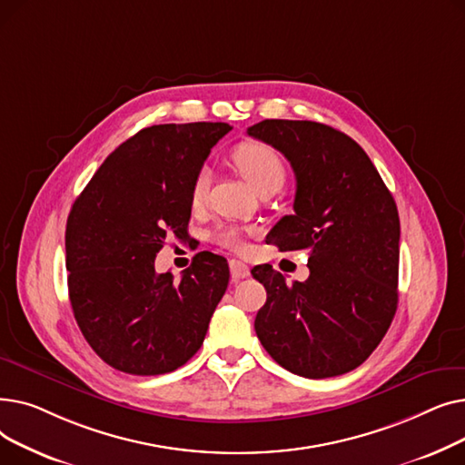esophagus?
Masks as SVG:
<instances>
[{
    "label": "esophagus",
    "mask_w": 465,
    "mask_h": 465,
    "mask_svg": "<svg viewBox=\"0 0 465 465\" xmlns=\"http://www.w3.org/2000/svg\"><path fill=\"white\" fill-rule=\"evenodd\" d=\"M230 272H232V279L233 281H239V279H247L251 275V270L249 265H245L239 260H232L230 262Z\"/></svg>",
    "instance_id": "obj_1"
}]
</instances>
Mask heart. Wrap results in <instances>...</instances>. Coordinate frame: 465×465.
<instances>
[{"label":"heart","mask_w":465,"mask_h":465,"mask_svg":"<svg viewBox=\"0 0 465 465\" xmlns=\"http://www.w3.org/2000/svg\"><path fill=\"white\" fill-rule=\"evenodd\" d=\"M232 160L235 167L239 169V173L245 177L249 186L260 195L265 192H277L286 181V165L281 160V156L263 143H241L235 146V151L232 153ZM209 171L202 169L198 175H195L190 190V202L192 205L198 207L203 200L205 193L209 190ZM213 239L218 242L220 247L230 249L233 252H242L245 251V237H242L241 228L237 226H220Z\"/></svg>","instance_id":"1"}]
</instances>
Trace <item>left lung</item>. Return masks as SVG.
Instances as JSON below:
<instances>
[{"label":"left lung","instance_id":"obj_1","mask_svg":"<svg viewBox=\"0 0 465 465\" xmlns=\"http://www.w3.org/2000/svg\"><path fill=\"white\" fill-rule=\"evenodd\" d=\"M247 134L284 154L296 175L294 214L267 241L307 251L309 279L286 284L270 263L251 272L267 292L254 330L284 370L328 379L370 358L398 307L400 216L361 146L311 120H262Z\"/></svg>","mask_w":465,"mask_h":465}]
</instances>
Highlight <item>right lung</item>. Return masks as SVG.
Returning <instances> with one entry per match:
<instances>
[{"label":"right lung","instance_id":"add662e5","mask_svg":"<svg viewBox=\"0 0 465 465\" xmlns=\"http://www.w3.org/2000/svg\"><path fill=\"white\" fill-rule=\"evenodd\" d=\"M226 122L158 124L114 149L71 207L69 302L94 352L130 375H162L200 351L230 281L226 258L198 252L181 281L156 273L167 237L186 239L190 190Z\"/></svg>","mask_w":465,"mask_h":465}]
</instances>
